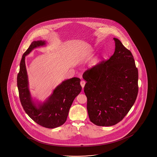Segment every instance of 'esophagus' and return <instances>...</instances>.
<instances>
[{
	"instance_id": "esophagus-1",
	"label": "esophagus",
	"mask_w": 157,
	"mask_h": 157,
	"mask_svg": "<svg viewBox=\"0 0 157 157\" xmlns=\"http://www.w3.org/2000/svg\"><path fill=\"white\" fill-rule=\"evenodd\" d=\"M80 84H81L82 87L83 88H84V86H85V81H81V82H80Z\"/></svg>"
}]
</instances>
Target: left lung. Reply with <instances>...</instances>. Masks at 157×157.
Masks as SVG:
<instances>
[{
  "mask_svg": "<svg viewBox=\"0 0 157 157\" xmlns=\"http://www.w3.org/2000/svg\"><path fill=\"white\" fill-rule=\"evenodd\" d=\"M113 39L115 49L110 59L83 74L88 116L99 126L121 121L134 104L138 92V72L132 53L120 40Z\"/></svg>",
  "mask_w": 157,
  "mask_h": 157,
  "instance_id": "obj_1",
  "label": "left lung"
}]
</instances>
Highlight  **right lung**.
<instances>
[{"instance_id": "right-lung-1", "label": "right lung", "mask_w": 157, "mask_h": 157, "mask_svg": "<svg viewBox=\"0 0 157 157\" xmlns=\"http://www.w3.org/2000/svg\"><path fill=\"white\" fill-rule=\"evenodd\" d=\"M46 44L44 40L34 41L24 53L17 76V86L22 106L28 115L41 126L54 128L61 126L67 121L72 103L80 93L82 87L81 79L73 78L60 83L43 102L33 98L29 90L25 58L34 49Z\"/></svg>"}]
</instances>
